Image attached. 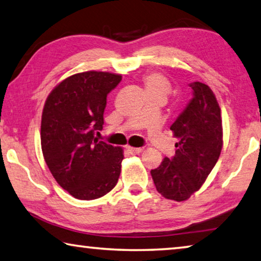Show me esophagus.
Segmentation results:
<instances>
[{
	"instance_id": "obj_1",
	"label": "esophagus",
	"mask_w": 261,
	"mask_h": 261,
	"mask_svg": "<svg viewBox=\"0 0 261 261\" xmlns=\"http://www.w3.org/2000/svg\"><path fill=\"white\" fill-rule=\"evenodd\" d=\"M126 149L127 151H129V153H131V154H139L140 152H141V148L140 147H131V146H127L126 147Z\"/></svg>"
}]
</instances>
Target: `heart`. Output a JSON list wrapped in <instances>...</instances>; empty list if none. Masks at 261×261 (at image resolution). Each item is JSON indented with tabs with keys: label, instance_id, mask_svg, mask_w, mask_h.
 Segmentation results:
<instances>
[{
	"label": "heart",
	"instance_id": "b5f03b06",
	"mask_svg": "<svg viewBox=\"0 0 261 261\" xmlns=\"http://www.w3.org/2000/svg\"><path fill=\"white\" fill-rule=\"evenodd\" d=\"M145 84V90H146L148 95L152 94H159L167 98V95L170 92V84L168 82L166 77H163L162 74L152 72L148 73L144 78Z\"/></svg>",
	"mask_w": 261,
	"mask_h": 261
}]
</instances>
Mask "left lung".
I'll return each mask as SVG.
<instances>
[{
    "instance_id": "left-lung-1",
    "label": "left lung",
    "mask_w": 261,
    "mask_h": 261,
    "mask_svg": "<svg viewBox=\"0 0 261 261\" xmlns=\"http://www.w3.org/2000/svg\"><path fill=\"white\" fill-rule=\"evenodd\" d=\"M193 98L171 124L178 143L175 155L165 158L151 170L159 193L167 199L184 201L211 174L222 149L221 109L213 91L200 82L189 84Z\"/></svg>"
}]
</instances>
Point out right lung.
Here are the masks:
<instances>
[{
    "instance_id": "1",
    "label": "right lung",
    "mask_w": 261,
    "mask_h": 261,
    "mask_svg": "<svg viewBox=\"0 0 261 261\" xmlns=\"http://www.w3.org/2000/svg\"><path fill=\"white\" fill-rule=\"evenodd\" d=\"M121 74L86 71L72 74L50 92L41 118V148L51 175L81 200L107 194L121 174L123 149L99 141L107 95Z\"/></svg>"
}]
</instances>
